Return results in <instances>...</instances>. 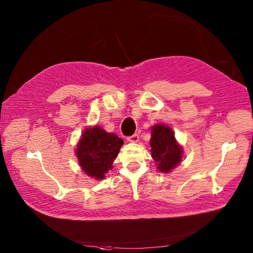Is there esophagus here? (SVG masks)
<instances>
[{
  "label": "esophagus",
  "mask_w": 253,
  "mask_h": 253,
  "mask_svg": "<svg viewBox=\"0 0 253 253\" xmlns=\"http://www.w3.org/2000/svg\"><path fill=\"white\" fill-rule=\"evenodd\" d=\"M127 141L128 142H132V143H136V142H138L139 141V136L138 135H132V136H130V137H128L127 138Z\"/></svg>",
  "instance_id": "obj_1"
}]
</instances>
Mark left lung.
<instances>
[{
  "label": "left lung",
  "mask_w": 253,
  "mask_h": 253,
  "mask_svg": "<svg viewBox=\"0 0 253 253\" xmlns=\"http://www.w3.org/2000/svg\"><path fill=\"white\" fill-rule=\"evenodd\" d=\"M151 157L161 173H170L182 160L184 150L177 142L173 129L164 124H155L151 128Z\"/></svg>",
  "instance_id": "1"
}]
</instances>
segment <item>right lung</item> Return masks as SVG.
Returning a JSON list of instances; mask_svg holds the SVG:
<instances>
[{
	"label": "right lung",
	"mask_w": 253,
	"mask_h": 253,
	"mask_svg": "<svg viewBox=\"0 0 253 253\" xmlns=\"http://www.w3.org/2000/svg\"><path fill=\"white\" fill-rule=\"evenodd\" d=\"M124 141L100 126L85 128L75 149L80 168L91 178L102 180L113 169Z\"/></svg>",
	"instance_id": "right-lung-1"
}]
</instances>
